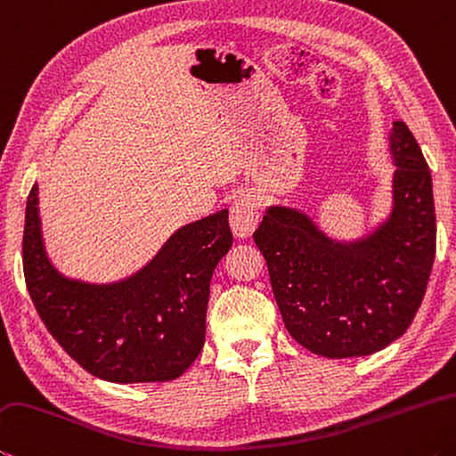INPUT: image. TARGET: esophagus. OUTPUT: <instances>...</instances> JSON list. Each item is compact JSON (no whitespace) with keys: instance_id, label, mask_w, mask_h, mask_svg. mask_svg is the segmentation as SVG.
<instances>
[{"instance_id":"1","label":"esophagus","mask_w":456,"mask_h":456,"mask_svg":"<svg viewBox=\"0 0 456 456\" xmlns=\"http://www.w3.org/2000/svg\"><path fill=\"white\" fill-rule=\"evenodd\" d=\"M261 221L259 203H256L255 195H243L231 207V229L237 237H251Z\"/></svg>"}]
</instances>
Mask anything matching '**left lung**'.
<instances>
[{
  "instance_id": "left-lung-1",
  "label": "left lung",
  "mask_w": 456,
  "mask_h": 456,
  "mask_svg": "<svg viewBox=\"0 0 456 456\" xmlns=\"http://www.w3.org/2000/svg\"><path fill=\"white\" fill-rule=\"evenodd\" d=\"M388 149L393 209L367 237L337 241L309 215L281 205L253 233L289 335L321 357L385 349L423 303L436 249L433 179L404 121L393 123Z\"/></svg>"
}]
</instances>
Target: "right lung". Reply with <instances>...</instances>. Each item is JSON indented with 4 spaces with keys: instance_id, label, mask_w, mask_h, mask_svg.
<instances>
[{
    "instance_id": "add662e5",
    "label": "right lung",
    "mask_w": 456,
    "mask_h": 456,
    "mask_svg": "<svg viewBox=\"0 0 456 456\" xmlns=\"http://www.w3.org/2000/svg\"><path fill=\"white\" fill-rule=\"evenodd\" d=\"M37 183L23 227V275L36 311L71 359L110 383H163L183 375L205 343L209 285L233 245L229 213L177 229L142 271L118 283L68 279L44 247Z\"/></svg>"
}]
</instances>
